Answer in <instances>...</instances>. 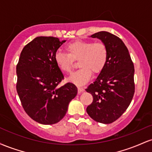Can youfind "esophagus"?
Listing matches in <instances>:
<instances>
[{
	"instance_id": "1",
	"label": "esophagus",
	"mask_w": 152,
	"mask_h": 152,
	"mask_svg": "<svg viewBox=\"0 0 152 152\" xmlns=\"http://www.w3.org/2000/svg\"><path fill=\"white\" fill-rule=\"evenodd\" d=\"M84 91V88H83L82 86H78V94H81L82 92Z\"/></svg>"
}]
</instances>
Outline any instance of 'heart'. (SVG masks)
Wrapping results in <instances>:
<instances>
[{
  "mask_svg": "<svg viewBox=\"0 0 152 152\" xmlns=\"http://www.w3.org/2000/svg\"><path fill=\"white\" fill-rule=\"evenodd\" d=\"M67 53L56 52L54 60L63 72L71 73L74 61H78L80 68L71 75L69 81L78 85L86 83L92 72L99 74L105 68L109 58V49L103 41L76 40L66 46Z\"/></svg>",
  "mask_w": 152,
  "mask_h": 152,
  "instance_id": "obj_1",
  "label": "heart"
}]
</instances>
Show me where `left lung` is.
<instances>
[{
    "label": "left lung",
    "instance_id": "obj_1",
    "mask_svg": "<svg viewBox=\"0 0 152 152\" xmlns=\"http://www.w3.org/2000/svg\"><path fill=\"white\" fill-rule=\"evenodd\" d=\"M102 40L108 47L107 64L86 91L93 96L86 111L94 121L111 124L124 113L133 99L134 66L126 46L121 38L107 31L91 36Z\"/></svg>",
    "mask_w": 152,
    "mask_h": 152
}]
</instances>
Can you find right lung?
<instances>
[{"instance_id":"add662e5","label":"right lung","mask_w":152,"mask_h":152,"mask_svg":"<svg viewBox=\"0 0 152 152\" xmlns=\"http://www.w3.org/2000/svg\"><path fill=\"white\" fill-rule=\"evenodd\" d=\"M65 41L52 36L36 37L23 48L16 66V90L23 108L42 124L60 121L77 94L74 83L58 86L64 76L54 55Z\"/></svg>"}]
</instances>
